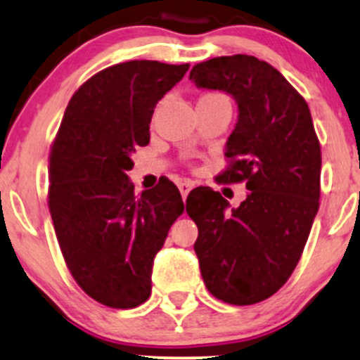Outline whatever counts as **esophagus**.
Listing matches in <instances>:
<instances>
[{
    "label": "esophagus",
    "mask_w": 360,
    "mask_h": 360,
    "mask_svg": "<svg viewBox=\"0 0 360 360\" xmlns=\"http://www.w3.org/2000/svg\"><path fill=\"white\" fill-rule=\"evenodd\" d=\"M193 186L194 184L189 179L181 181V183H179V191H181V196H183V200H186V198H188V194L193 189Z\"/></svg>",
    "instance_id": "obj_1"
}]
</instances>
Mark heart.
I'll return each mask as SVG.
<instances>
[{"label":"heart","mask_w":360,"mask_h":360,"mask_svg":"<svg viewBox=\"0 0 360 360\" xmlns=\"http://www.w3.org/2000/svg\"><path fill=\"white\" fill-rule=\"evenodd\" d=\"M203 98H225L223 94H218V93H210V94H205Z\"/></svg>","instance_id":"b5f03b06"}]
</instances>
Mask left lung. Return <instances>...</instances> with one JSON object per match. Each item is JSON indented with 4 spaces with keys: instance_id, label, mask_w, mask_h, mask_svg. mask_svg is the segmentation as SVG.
I'll list each match as a JSON object with an SVG mask.
<instances>
[{
    "instance_id": "obj_1",
    "label": "left lung",
    "mask_w": 360,
    "mask_h": 360,
    "mask_svg": "<svg viewBox=\"0 0 360 360\" xmlns=\"http://www.w3.org/2000/svg\"><path fill=\"white\" fill-rule=\"evenodd\" d=\"M198 88L232 94L238 122L226 142L223 183H245L238 208L208 186L186 212L198 226L194 252L214 298L254 304L286 284L300 262L320 200L321 150L304 98L254 56L214 57L189 72Z\"/></svg>"
}]
</instances>
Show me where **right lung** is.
<instances>
[{
    "mask_svg": "<svg viewBox=\"0 0 360 360\" xmlns=\"http://www.w3.org/2000/svg\"><path fill=\"white\" fill-rule=\"evenodd\" d=\"M189 64L128 60L89 77L72 94L51 148L49 210L65 266L86 295L128 309L152 291V264L184 212L174 183L160 177L140 196L127 171L150 140L155 105Z\"/></svg>",
    "mask_w": 360,
    "mask_h": 360,
    "instance_id": "obj_1",
    "label": "right lung"
}]
</instances>
